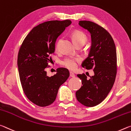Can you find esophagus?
Here are the masks:
<instances>
[{
    "instance_id": "34e87169",
    "label": "esophagus",
    "mask_w": 131,
    "mask_h": 131,
    "mask_svg": "<svg viewBox=\"0 0 131 131\" xmlns=\"http://www.w3.org/2000/svg\"><path fill=\"white\" fill-rule=\"evenodd\" d=\"M70 77H72V78H74V77H75V74L73 73V72H70Z\"/></svg>"
}]
</instances>
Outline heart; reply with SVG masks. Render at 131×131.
<instances>
[{
	"label": "heart",
	"instance_id": "b5f03b06",
	"mask_svg": "<svg viewBox=\"0 0 131 131\" xmlns=\"http://www.w3.org/2000/svg\"><path fill=\"white\" fill-rule=\"evenodd\" d=\"M71 38L77 46L83 45L88 40V37L86 34L81 31L75 30L71 33ZM62 39L60 38L57 40L56 44V49L58 50L59 49L60 45ZM81 59L79 57H67L61 61V66L70 70L75 69L78 66V63H80Z\"/></svg>",
	"mask_w": 131,
	"mask_h": 131
}]
</instances>
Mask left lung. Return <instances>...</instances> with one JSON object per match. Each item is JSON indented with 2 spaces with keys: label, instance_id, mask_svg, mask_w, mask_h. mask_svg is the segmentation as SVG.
<instances>
[{
  "label": "left lung",
  "instance_id": "obj_1",
  "mask_svg": "<svg viewBox=\"0 0 131 131\" xmlns=\"http://www.w3.org/2000/svg\"><path fill=\"white\" fill-rule=\"evenodd\" d=\"M79 25L91 33L92 38L89 56L82 67L93 69L94 75L88 79L85 74L77 75L82 86L76 92V97L84 106L93 107L103 101L114 85L117 74L116 48L113 38L104 28L89 21H80Z\"/></svg>",
  "mask_w": 131,
  "mask_h": 131
}]
</instances>
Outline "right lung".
Wrapping results in <instances>:
<instances>
[{"mask_svg":"<svg viewBox=\"0 0 131 131\" xmlns=\"http://www.w3.org/2000/svg\"><path fill=\"white\" fill-rule=\"evenodd\" d=\"M71 24L69 20L49 21L34 27L23 42L17 66L23 91L30 101L45 107L54 102L60 86L70 76L69 71L57 68L50 77L45 69L52 61L57 38Z\"/></svg>","mask_w":131,"mask_h":131,"instance_id":"right-lung-1","label":"right lung"}]
</instances>
